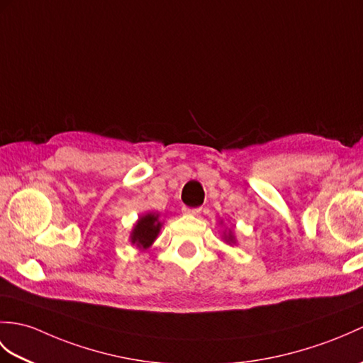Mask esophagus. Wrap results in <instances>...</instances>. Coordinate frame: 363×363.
I'll return each mask as SVG.
<instances>
[{"label":"esophagus","mask_w":363,"mask_h":363,"mask_svg":"<svg viewBox=\"0 0 363 363\" xmlns=\"http://www.w3.org/2000/svg\"><path fill=\"white\" fill-rule=\"evenodd\" d=\"M182 212H184L185 215H191V216H196V215H199V212H201V208H190V207H184V208H182Z\"/></svg>","instance_id":"obj_1"}]
</instances>
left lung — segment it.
<instances>
[{
	"label": "left lung",
	"mask_w": 363,
	"mask_h": 363,
	"mask_svg": "<svg viewBox=\"0 0 363 363\" xmlns=\"http://www.w3.org/2000/svg\"><path fill=\"white\" fill-rule=\"evenodd\" d=\"M220 224H223V221H220ZM223 240L227 242V244H237V237H235V233H233V229H229V230H224L223 232Z\"/></svg>",
	"instance_id": "8db88e82"
}]
</instances>
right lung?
Returning <instances> with one entry per match:
<instances>
[{
	"mask_svg": "<svg viewBox=\"0 0 363 363\" xmlns=\"http://www.w3.org/2000/svg\"><path fill=\"white\" fill-rule=\"evenodd\" d=\"M162 224L161 215L156 212L140 215L130 233V241L133 246H136L139 250H147L151 247V244L156 241L159 232L162 229Z\"/></svg>",
	"mask_w": 363,
	"mask_h": 363,
	"instance_id": "obj_1",
	"label": "right lung"
}]
</instances>
